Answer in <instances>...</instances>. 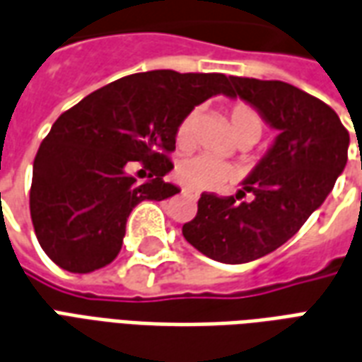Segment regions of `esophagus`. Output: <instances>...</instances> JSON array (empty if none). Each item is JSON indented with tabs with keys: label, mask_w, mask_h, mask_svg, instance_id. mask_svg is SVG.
I'll use <instances>...</instances> for the list:
<instances>
[{
	"label": "esophagus",
	"mask_w": 362,
	"mask_h": 362,
	"mask_svg": "<svg viewBox=\"0 0 362 362\" xmlns=\"http://www.w3.org/2000/svg\"><path fill=\"white\" fill-rule=\"evenodd\" d=\"M182 194H184L186 197H189V199H194V202H196V199H199V192H196V189L184 188L182 189Z\"/></svg>",
	"instance_id": "obj_1"
}]
</instances>
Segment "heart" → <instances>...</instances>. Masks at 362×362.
Masks as SVG:
<instances>
[{"label": "heart", "instance_id": "1", "mask_svg": "<svg viewBox=\"0 0 362 362\" xmlns=\"http://www.w3.org/2000/svg\"><path fill=\"white\" fill-rule=\"evenodd\" d=\"M197 112H188L180 124L176 127V145L178 147H188L192 143V134H194V124H196ZM228 124L235 134L236 141L238 139H250L252 143L258 139L264 132V119L258 114V110L246 103H233L228 106ZM176 178L194 189H213L221 188L235 178V168L223 160L207 157V155H196L188 157L176 166Z\"/></svg>", "mask_w": 362, "mask_h": 362}]
</instances>
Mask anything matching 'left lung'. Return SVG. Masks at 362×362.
Listing matches in <instances>:
<instances>
[{
	"instance_id": "8db88e82",
	"label": "left lung",
	"mask_w": 362,
	"mask_h": 362,
	"mask_svg": "<svg viewBox=\"0 0 362 362\" xmlns=\"http://www.w3.org/2000/svg\"><path fill=\"white\" fill-rule=\"evenodd\" d=\"M230 96L277 129L236 196L202 194L182 235L207 258L246 264L277 250L324 204L347 165L349 132L326 103L283 81L228 77ZM246 193L250 200H243Z\"/></svg>"
}]
</instances>
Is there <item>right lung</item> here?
<instances>
[{
  "label": "right lung",
  "mask_w": 362,
  "mask_h": 362,
  "mask_svg": "<svg viewBox=\"0 0 362 362\" xmlns=\"http://www.w3.org/2000/svg\"><path fill=\"white\" fill-rule=\"evenodd\" d=\"M223 74L155 69L85 96L59 116L33 166L30 219L46 256L62 269L90 273L118 256L126 221L143 199L180 189L165 176L180 119L215 95H230ZM139 164L145 182L131 168Z\"/></svg>",
  "instance_id": "add662e5"
}]
</instances>
